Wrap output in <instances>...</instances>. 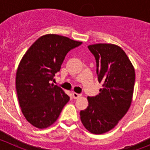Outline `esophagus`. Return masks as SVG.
Listing matches in <instances>:
<instances>
[{"label":"esophagus","mask_w":150,"mask_h":150,"mask_svg":"<svg viewBox=\"0 0 150 150\" xmlns=\"http://www.w3.org/2000/svg\"><path fill=\"white\" fill-rule=\"evenodd\" d=\"M81 94H78V93H76V92H73V97H74V99H77L78 98H79V97H81Z\"/></svg>","instance_id":"1"}]
</instances>
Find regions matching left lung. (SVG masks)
Instances as JSON below:
<instances>
[{"label":"left lung","mask_w":150,"mask_h":150,"mask_svg":"<svg viewBox=\"0 0 150 150\" xmlns=\"http://www.w3.org/2000/svg\"><path fill=\"white\" fill-rule=\"evenodd\" d=\"M88 48L96 61L98 79L103 88L99 95L88 97V107L79 114L85 128L91 133L100 134L114 128L129 109L135 73L120 46L98 43Z\"/></svg>","instance_id":"8db88e82"}]
</instances>
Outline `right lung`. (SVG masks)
Masks as SVG:
<instances>
[{"label": "right lung", "mask_w": 150, "mask_h": 150, "mask_svg": "<svg viewBox=\"0 0 150 150\" xmlns=\"http://www.w3.org/2000/svg\"><path fill=\"white\" fill-rule=\"evenodd\" d=\"M81 42L57 34L42 36L31 45L21 60L16 88L18 103L28 122L45 128L59 118L70 97L57 85L50 84L69 51Z\"/></svg>", "instance_id": "add662e5"}]
</instances>
